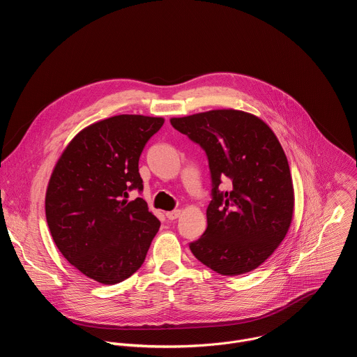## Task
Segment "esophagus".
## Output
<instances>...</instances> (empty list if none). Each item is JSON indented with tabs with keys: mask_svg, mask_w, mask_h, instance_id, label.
I'll return each mask as SVG.
<instances>
[{
	"mask_svg": "<svg viewBox=\"0 0 357 357\" xmlns=\"http://www.w3.org/2000/svg\"><path fill=\"white\" fill-rule=\"evenodd\" d=\"M179 216H181V211H179V209L172 211V212H167V218H168L169 220H176Z\"/></svg>",
	"mask_w": 357,
	"mask_h": 357,
	"instance_id": "1",
	"label": "esophagus"
}]
</instances>
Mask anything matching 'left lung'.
<instances>
[{
    "mask_svg": "<svg viewBox=\"0 0 357 357\" xmlns=\"http://www.w3.org/2000/svg\"><path fill=\"white\" fill-rule=\"evenodd\" d=\"M175 130L206 152L212 178L208 227L189 244L193 256L222 275L263 264L284 240L294 213V188L285 152L259 117L212 110L171 119ZM232 182L220 191L222 180Z\"/></svg>",
    "mask_w": 357,
    "mask_h": 357,
    "instance_id": "8db88e82",
    "label": "left lung"
}]
</instances>
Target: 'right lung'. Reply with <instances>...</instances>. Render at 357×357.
<instances>
[{
	"label": "right lung",
	"mask_w": 357,
	"mask_h": 357,
	"mask_svg": "<svg viewBox=\"0 0 357 357\" xmlns=\"http://www.w3.org/2000/svg\"><path fill=\"white\" fill-rule=\"evenodd\" d=\"M161 117L121 114L82 130L49 179L45 212L63 257L86 277L113 285L144 263L161 223L142 197L139 155Z\"/></svg>",
	"instance_id": "1"
}]
</instances>
